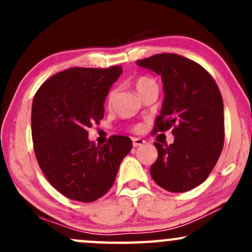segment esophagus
Instances as JSON below:
<instances>
[{"label":"esophagus","mask_w":252,"mask_h":252,"mask_svg":"<svg viewBox=\"0 0 252 252\" xmlns=\"http://www.w3.org/2000/svg\"><path fill=\"white\" fill-rule=\"evenodd\" d=\"M144 142H145L144 139H141V138H134V139H133V146H134V147L141 146V145L144 144Z\"/></svg>","instance_id":"esophagus-1"}]
</instances>
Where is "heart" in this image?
<instances>
[{
	"label": "heart",
	"instance_id": "heart-1",
	"mask_svg": "<svg viewBox=\"0 0 252 252\" xmlns=\"http://www.w3.org/2000/svg\"><path fill=\"white\" fill-rule=\"evenodd\" d=\"M134 84H135V88H136V90H138V93H140V91L144 90V89L147 88L149 85L155 84V81L149 77H139L135 79ZM111 98H112V95L108 96V102L111 101Z\"/></svg>",
	"mask_w": 252,
	"mask_h": 252
}]
</instances>
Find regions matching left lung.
Masks as SVG:
<instances>
[{
  "mask_svg": "<svg viewBox=\"0 0 252 252\" xmlns=\"http://www.w3.org/2000/svg\"><path fill=\"white\" fill-rule=\"evenodd\" d=\"M136 64L163 81L164 100L154 131L173 128L169 146L155 142L158 156L150 168L156 184L171 192L199 187L212 172L224 142L223 100L210 73L175 53H161Z\"/></svg>",
  "mask_w": 252,
  "mask_h": 252,
  "instance_id": "obj_1",
  "label": "left lung"
}]
</instances>
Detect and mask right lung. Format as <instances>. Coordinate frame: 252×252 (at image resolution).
<instances>
[{"label": "right lung", "instance_id": "add662e5", "mask_svg": "<svg viewBox=\"0 0 252 252\" xmlns=\"http://www.w3.org/2000/svg\"><path fill=\"white\" fill-rule=\"evenodd\" d=\"M122 72L119 65L69 68L47 79L35 94V156L51 185L68 199L93 202L103 196L133 147L128 136L113 135L103 146L88 139V129L103 118L106 96Z\"/></svg>", "mask_w": 252, "mask_h": 252}]
</instances>
